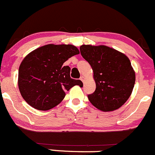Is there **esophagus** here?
Here are the masks:
<instances>
[{"instance_id": "34e87169", "label": "esophagus", "mask_w": 155, "mask_h": 155, "mask_svg": "<svg viewBox=\"0 0 155 155\" xmlns=\"http://www.w3.org/2000/svg\"><path fill=\"white\" fill-rule=\"evenodd\" d=\"M80 80L81 81L84 83V81H85V78H84V76H81V77Z\"/></svg>"}]
</instances>
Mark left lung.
Masks as SVG:
<instances>
[{
    "label": "left lung",
    "instance_id": "8db88e82",
    "mask_svg": "<svg viewBox=\"0 0 155 155\" xmlns=\"http://www.w3.org/2000/svg\"><path fill=\"white\" fill-rule=\"evenodd\" d=\"M82 57L94 71L96 90L88 95L98 110L110 112L120 108L131 96L135 73L126 54L106 45H82Z\"/></svg>",
    "mask_w": 155,
    "mask_h": 155
}]
</instances>
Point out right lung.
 I'll use <instances>...</instances> for the list:
<instances>
[{
  "mask_svg": "<svg viewBox=\"0 0 155 155\" xmlns=\"http://www.w3.org/2000/svg\"><path fill=\"white\" fill-rule=\"evenodd\" d=\"M80 53L73 45L48 44L33 50L20 64L18 87L25 101L39 110L56 107L65 97V91L75 85L83 87L80 80L71 78V68L63 64Z\"/></svg>",
  "mask_w": 155,
  "mask_h": 155,
  "instance_id": "1",
  "label": "right lung"
}]
</instances>
